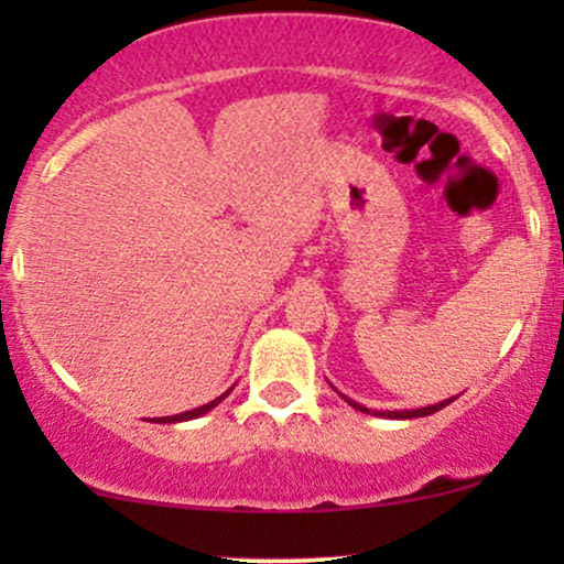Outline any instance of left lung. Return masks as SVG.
Segmentation results:
<instances>
[{"label":"left lung","instance_id":"1","mask_svg":"<svg viewBox=\"0 0 564 564\" xmlns=\"http://www.w3.org/2000/svg\"><path fill=\"white\" fill-rule=\"evenodd\" d=\"M349 405L352 408H358V411H364V413H373V411H368V408H364V405H358V403H352V400L349 398H345ZM453 400V398H451ZM451 400H443V403H437V405H430V408H416V411H381L379 416H387V419H416V416H430V413H435V411H440V408H445L451 403Z\"/></svg>","mask_w":564,"mask_h":564}]
</instances>
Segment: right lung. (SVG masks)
<instances>
[{
  "label": "right lung",
  "instance_id": "1",
  "mask_svg": "<svg viewBox=\"0 0 564 564\" xmlns=\"http://www.w3.org/2000/svg\"><path fill=\"white\" fill-rule=\"evenodd\" d=\"M225 398H228V392H225V394H219V398H217V400H212V403H206V405H200V408H193V411H185V413H180V416H166V419H159V424H170V422H187V419H196V416H200V413L212 411V408H215L217 403H223Z\"/></svg>",
  "mask_w": 564,
  "mask_h": 564
}]
</instances>
